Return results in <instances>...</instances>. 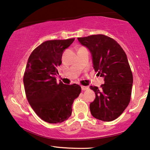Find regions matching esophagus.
I'll return each instance as SVG.
<instances>
[{
    "label": "esophagus",
    "mask_w": 150,
    "mask_h": 150,
    "mask_svg": "<svg viewBox=\"0 0 150 150\" xmlns=\"http://www.w3.org/2000/svg\"><path fill=\"white\" fill-rule=\"evenodd\" d=\"M81 90H82V91H86V90H87L88 88L87 86H81Z\"/></svg>",
    "instance_id": "34e87169"
}]
</instances>
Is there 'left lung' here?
Returning <instances> with one entry per match:
<instances>
[{"label":"left lung","instance_id":"1","mask_svg":"<svg viewBox=\"0 0 150 150\" xmlns=\"http://www.w3.org/2000/svg\"><path fill=\"white\" fill-rule=\"evenodd\" d=\"M77 40L89 50L95 71L104 79L101 88L90 86L95 93V100L90 104L92 115L103 121L115 120L130 101L133 77L127 55L115 40L106 35H93Z\"/></svg>","mask_w":150,"mask_h":150}]
</instances>
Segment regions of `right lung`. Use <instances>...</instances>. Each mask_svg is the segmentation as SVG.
Returning <instances> with one entry per match:
<instances>
[{
  "instance_id": "add662e5",
  "label": "right lung",
  "mask_w": 150,
  "mask_h": 150,
  "mask_svg": "<svg viewBox=\"0 0 150 150\" xmlns=\"http://www.w3.org/2000/svg\"><path fill=\"white\" fill-rule=\"evenodd\" d=\"M75 38L48 40L33 50L28 59L23 83L30 105L40 118L58 123L71 116L72 105L81 93L79 85L57 83V68Z\"/></svg>"
}]
</instances>
